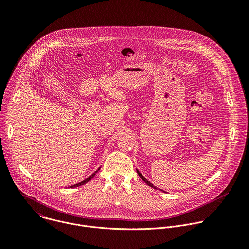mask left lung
Wrapping results in <instances>:
<instances>
[{"instance_id": "obj_1", "label": "left lung", "mask_w": 249, "mask_h": 249, "mask_svg": "<svg viewBox=\"0 0 249 249\" xmlns=\"http://www.w3.org/2000/svg\"><path fill=\"white\" fill-rule=\"evenodd\" d=\"M136 172H137V174H139V176H140V177H141V178H142V180H143V181H144L148 186H150V187H152V188H154V189H157V188H156L152 183H150V182H149V181H148V180H147V179H146V178H145V177H144V176H143V175H142L139 170H137V169H136ZM159 190H161V189H159ZM161 191H162V190H161ZM163 192H164V191H163Z\"/></svg>"}]
</instances>
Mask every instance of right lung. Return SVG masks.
<instances>
[{
	"mask_svg": "<svg viewBox=\"0 0 249 249\" xmlns=\"http://www.w3.org/2000/svg\"><path fill=\"white\" fill-rule=\"evenodd\" d=\"M100 168H101V167H100ZM100 168H99L97 171H95V172H94V173H93L91 176H89L87 179L83 180L82 182H80V183H78V184H75V185H72V186H70V188H76V187H79V186H82V185H84V184L88 183V182H89V181H90V180H91V179H92V178H93V177L96 175V173H97V172L100 170Z\"/></svg>",
	"mask_w": 249,
	"mask_h": 249,
	"instance_id": "add662e5",
	"label": "right lung"
}]
</instances>
